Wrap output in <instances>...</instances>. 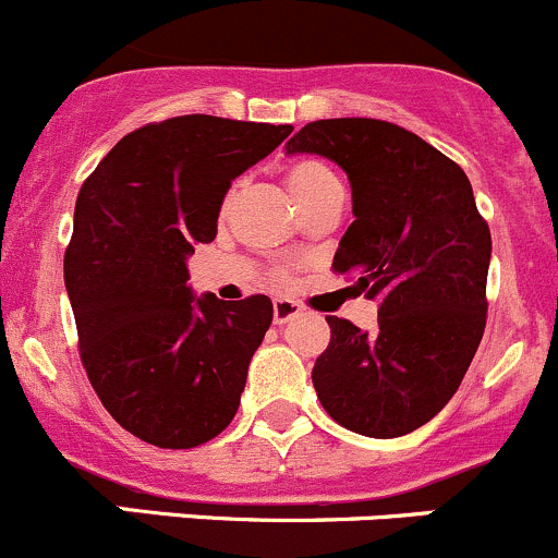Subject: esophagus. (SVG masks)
<instances>
[{
    "mask_svg": "<svg viewBox=\"0 0 558 558\" xmlns=\"http://www.w3.org/2000/svg\"><path fill=\"white\" fill-rule=\"evenodd\" d=\"M300 313H302V305L300 302L289 300V296H278V300L272 302V320L278 326L289 324V320H294Z\"/></svg>",
    "mask_w": 558,
    "mask_h": 558,
    "instance_id": "obj_1",
    "label": "esophagus"
}]
</instances>
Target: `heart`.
Returning <instances> with one entry per match:
<instances>
[{
	"label": "heart",
	"mask_w": 558,
	"mask_h": 558,
	"mask_svg": "<svg viewBox=\"0 0 558 558\" xmlns=\"http://www.w3.org/2000/svg\"><path fill=\"white\" fill-rule=\"evenodd\" d=\"M289 189L291 194H294V199H302V196L313 194L315 189H320V185L326 183H335V172L329 170L326 165H320V161L315 159H305V161H296L294 167L289 170Z\"/></svg>",
	"instance_id": "heart-1"
}]
</instances>
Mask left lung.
I'll return each mask as SVG.
<instances>
[{
    "label": "left lung",
    "mask_w": 558,
    "mask_h": 558,
    "mask_svg": "<svg viewBox=\"0 0 558 558\" xmlns=\"http://www.w3.org/2000/svg\"><path fill=\"white\" fill-rule=\"evenodd\" d=\"M286 154L324 156L348 174L353 223L331 267L380 296L375 331L326 315L320 404L356 435L415 432L451 402L486 329L492 232L470 180L418 134L375 118L307 123Z\"/></svg>",
    "instance_id": "left-lung-1"
}]
</instances>
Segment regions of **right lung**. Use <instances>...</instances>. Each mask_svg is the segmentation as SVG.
<instances>
[{"instance_id": "obj_1", "label": "right lung", "mask_w": 558, "mask_h": 558, "mask_svg": "<svg viewBox=\"0 0 558 558\" xmlns=\"http://www.w3.org/2000/svg\"><path fill=\"white\" fill-rule=\"evenodd\" d=\"M291 132L216 116L148 123L77 194L64 286L83 367L107 413L150 446H202L238 413L272 302L196 296L185 262L216 240L232 180Z\"/></svg>"}]
</instances>
